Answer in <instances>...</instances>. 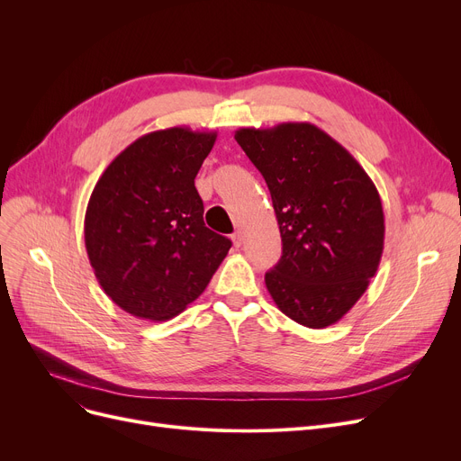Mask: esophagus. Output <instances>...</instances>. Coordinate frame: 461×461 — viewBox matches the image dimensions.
<instances>
[{"instance_id":"1","label":"esophagus","mask_w":461,"mask_h":461,"mask_svg":"<svg viewBox=\"0 0 461 461\" xmlns=\"http://www.w3.org/2000/svg\"><path fill=\"white\" fill-rule=\"evenodd\" d=\"M231 240H233V245L239 249V247H243V243H245V233L240 231V230H237L233 235H231Z\"/></svg>"}]
</instances>
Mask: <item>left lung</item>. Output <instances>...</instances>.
<instances>
[{
  "mask_svg": "<svg viewBox=\"0 0 461 461\" xmlns=\"http://www.w3.org/2000/svg\"><path fill=\"white\" fill-rule=\"evenodd\" d=\"M237 143L269 186L282 258L265 285L282 313L325 329L340 321L377 273L384 214L353 155L312 123L239 129Z\"/></svg>",
  "mask_w": 461,
  "mask_h": 461,
  "instance_id": "1",
  "label": "left lung"
}]
</instances>
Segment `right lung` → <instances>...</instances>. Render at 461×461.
<instances>
[{
	"mask_svg": "<svg viewBox=\"0 0 461 461\" xmlns=\"http://www.w3.org/2000/svg\"><path fill=\"white\" fill-rule=\"evenodd\" d=\"M216 132L172 127L121 151L96 181L86 211L89 263L104 294L131 316L176 318L196 301L231 240L203 222L194 186Z\"/></svg>",
	"mask_w": 461,
	"mask_h": 461,
	"instance_id": "right-lung-1",
	"label": "right lung"
}]
</instances>
